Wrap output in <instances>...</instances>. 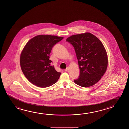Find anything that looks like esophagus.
<instances>
[{
    "label": "esophagus",
    "mask_w": 129,
    "mask_h": 129,
    "mask_svg": "<svg viewBox=\"0 0 129 129\" xmlns=\"http://www.w3.org/2000/svg\"><path fill=\"white\" fill-rule=\"evenodd\" d=\"M69 70V68H67L66 69H65V70H64V71H65V72H67V71H68V70Z\"/></svg>",
    "instance_id": "esophagus-1"
}]
</instances>
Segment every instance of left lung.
I'll return each instance as SVG.
<instances>
[{
	"mask_svg": "<svg viewBox=\"0 0 129 129\" xmlns=\"http://www.w3.org/2000/svg\"><path fill=\"white\" fill-rule=\"evenodd\" d=\"M76 53L80 74L76 84L83 87L95 85L107 69V51L99 39L89 32L74 35L67 39Z\"/></svg>",
	"mask_w": 129,
	"mask_h": 129,
	"instance_id": "8db88e82",
	"label": "left lung"
}]
</instances>
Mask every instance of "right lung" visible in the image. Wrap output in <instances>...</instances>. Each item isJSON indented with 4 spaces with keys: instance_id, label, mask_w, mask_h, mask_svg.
<instances>
[{
    "instance_id": "add662e5",
    "label": "right lung",
    "mask_w": 129,
    "mask_h": 129,
    "mask_svg": "<svg viewBox=\"0 0 129 129\" xmlns=\"http://www.w3.org/2000/svg\"><path fill=\"white\" fill-rule=\"evenodd\" d=\"M62 37L40 35L28 41L21 51L20 63L24 75L33 85L41 88L57 82L61 73L55 70L49 55L53 46Z\"/></svg>"
}]
</instances>
